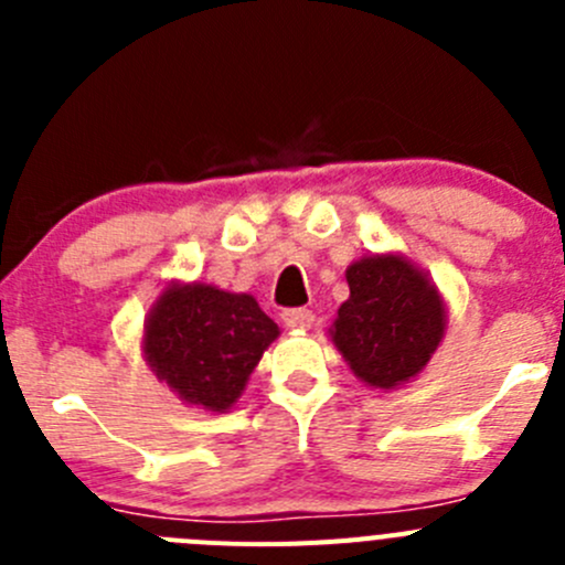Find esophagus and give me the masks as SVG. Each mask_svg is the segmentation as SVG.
I'll return each instance as SVG.
<instances>
[{
    "instance_id": "obj_1",
    "label": "esophagus",
    "mask_w": 565,
    "mask_h": 565,
    "mask_svg": "<svg viewBox=\"0 0 565 565\" xmlns=\"http://www.w3.org/2000/svg\"><path fill=\"white\" fill-rule=\"evenodd\" d=\"M281 319H284V324L292 330H306L315 324V315H311L309 309H284Z\"/></svg>"
}]
</instances>
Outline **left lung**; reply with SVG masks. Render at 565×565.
<instances>
[{
    "label": "left lung",
    "instance_id": "8db88e82",
    "mask_svg": "<svg viewBox=\"0 0 565 565\" xmlns=\"http://www.w3.org/2000/svg\"><path fill=\"white\" fill-rule=\"evenodd\" d=\"M350 300L333 341L352 372L374 388H396L429 363L446 330L435 284L404 256H366L347 267Z\"/></svg>",
    "mask_w": 565,
    "mask_h": 565
}]
</instances>
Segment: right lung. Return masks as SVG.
<instances>
[{
	"mask_svg": "<svg viewBox=\"0 0 565 565\" xmlns=\"http://www.w3.org/2000/svg\"><path fill=\"white\" fill-rule=\"evenodd\" d=\"M276 335L278 324L250 295L207 284L169 287L147 317L145 355L177 396L224 413Z\"/></svg>",
	"mask_w": 565,
	"mask_h": 565,
	"instance_id": "add662e5",
	"label": "right lung"
}]
</instances>
